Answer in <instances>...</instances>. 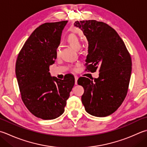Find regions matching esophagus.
<instances>
[{"label":"esophagus","mask_w":147,"mask_h":147,"mask_svg":"<svg viewBox=\"0 0 147 147\" xmlns=\"http://www.w3.org/2000/svg\"><path fill=\"white\" fill-rule=\"evenodd\" d=\"M74 79H75V85H77V81L78 79V77L77 76H74Z\"/></svg>","instance_id":"obj_1"}]
</instances>
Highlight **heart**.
Instances as JSON below:
<instances>
[{
  "instance_id": "obj_1",
  "label": "heart",
  "mask_w": 147,
  "mask_h": 147,
  "mask_svg": "<svg viewBox=\"0 0 147 147\" xmlns=\"http://www.w3.org/2000/svg\"><path fill=\"white\" fill-rule=\"evenodd\" d=\"M67 41L69 44L70 45L71 47L74 48V50H78L81 47V42H80V40L79 37H78L75 34H69L67 37ZM55 54L58 57L60 54V49L59 48H57L55 50Z\"/></svg>"
}]
</instances>
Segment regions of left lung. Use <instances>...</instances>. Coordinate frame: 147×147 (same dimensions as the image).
Returning a JSON list of instances; mask_svg holds the SVG:
<instances>
[{
	"instance_id": "left-lung-1",
	"label": "left lung",
	"mask_w": 147,
	"mask_h": 147,
	"mask_svg": "<svg viewBox=\"0 0 147 147\" xmlns=\"http://www.w3.org/2000/svg\"><path fill=\"white\" fill-rule=\"evenodd\" d=\"M88 42L85 62L87 69H99L94 81L80 78L78 84L84 88L82 101L88 113L106 117L114 113L127 95L131 74L132 62L124 42L113 28L96 20L76 21Z\"/></svg>"
}]
</instances>
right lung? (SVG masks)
Listing matches in <instances>:
<instances>
[{"mask_svg":"<svg viewBox=\"0 0 147 147\" xmlns=\"http://www.w3.org/2000/svg\"><path fill=\"white\" fill-rule=\"evenodd\" d=\"M67 23L40 25L26 41L16 60L15 73L23 102L30 113L43 120L55 119L64 113L74 85L71 74L59 80L49 72Z\"/></svg>","mask_w":147,"mask_h":147,"instance_id":"obj_1","label":"right lung"}]
</instances>
